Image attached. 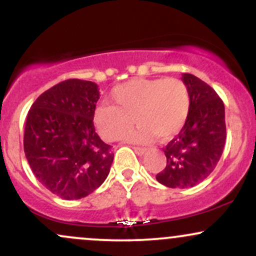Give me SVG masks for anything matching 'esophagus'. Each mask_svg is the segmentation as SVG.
I'll list each match as a JSON object with an SVG mask.
<instances>
[{"label":"esophagus","instance_id":"1","mask_svg":"<svg viewBox=\"0 0 256 256\" xmlns=\"http://www.w3.org/2000/svg\"><path fill=\"white\" fill-rule=\"evenodd\" d=\"M134 150L136 152V154L140 155V156H142V155H144L146 152V148H140V146H134Z\"/></svg>","mask_w":256,"mask_h":256}]
</instances>
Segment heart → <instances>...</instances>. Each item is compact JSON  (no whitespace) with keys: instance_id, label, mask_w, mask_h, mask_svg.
I'll return each instance as SVG.
<instances>
[{"instance_id":"heart-1","label":"heart","mask_w":256,"mask_h":256,"mask_svg":"<svg viewBox=\"0 0 256 256\" xmlns=\"http://www.w3.org/2000/svg\"><path fill=\"white\" fill-rule=\"evenodd\" d=\"M114 106L104 104L95 112V125L107 140L128 134V140L149 142L152 137L170 140L182 130L190 112V91L180 79H132L110 92Z\"/></svg>"}]
</instances>
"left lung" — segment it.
Instances as JSON below:
<instances>
[{"mask_svg": "<svg viewBox=\"0 0 256 256\" xmlns=\"http://www.w3.org/2000/svg\"><path fill=\"white\" fill-rule=\"evenodd\" d=\"M182 80L190 91V112L166 148V167L156 180L168 188H190L204 180L222 158L226 140L225 107L218 94L190 73Z\"/></svg>", "mask_w": 256, "mask_h": 256, "instance_id": "8db88e82", "label": "left lung"}]
</instances>
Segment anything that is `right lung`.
I'll use <instances>...</instances> for the list:
<instances>
[{
  "label": "right lung",
  "instance_id": "obj_1",
  "mask_svg": "<svg viewBox=\"0 0 256 256\" xmlns=\"http://www.w3.org/2000/svg\"><path fill=\"white\" fill-rule=\"evenodd\" d=\"M98 85L67 79L44 91L28 110L24 152L34 177L64 200L94 192L107 178L112 146L96 134Z\"/></svg>",
  "mask_w": 256,
  "mask_h": 256
}]
</instances>
